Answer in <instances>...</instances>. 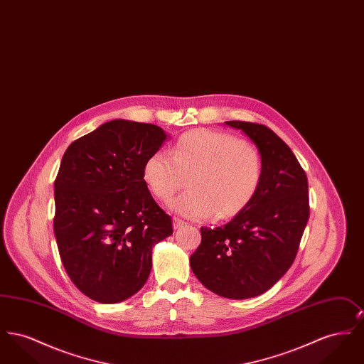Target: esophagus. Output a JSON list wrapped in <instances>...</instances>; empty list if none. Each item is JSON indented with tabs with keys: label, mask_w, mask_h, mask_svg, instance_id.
<instances>
[{
	"label": "esophagus",
	"mask_w": 364,
	"mask_h": 364,
	"mask_svg": "<svg viewBox=\"0 0 364 364\" xmlns=\"http://www.w3.org/2000/svg\"><path fill=\"white\" fill-rule=\"evenodd\" d=\"M186 223L183 221V220H180V218H177V217H174L173 218V228L174 229H178V228H181V226L184 225Z\"/></svg>",
	"instance_id": "1"
}]
</instances>
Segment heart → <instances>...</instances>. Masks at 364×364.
Instances as JSON below:
<instances>
[{
	"instance_id": "heart-1",
	"label": "heart",
	"mask_w": 364,
	"mask_h": 364,
	"mask_svg": "<svg viewBox=\"0 0 364 364\" xmlns=\"http://www.w3.org/2000/svg\"><path fill=\"white\" fill-rule=\"evenodd\" d=\"M188 177L190 191L169 203L191 220H225L250 205L259 188L258 150L226 132L195 129L176 140L171 153L156 150L146 159L143 178L159 200H169Z\"/></svg>"
}]
</instances>
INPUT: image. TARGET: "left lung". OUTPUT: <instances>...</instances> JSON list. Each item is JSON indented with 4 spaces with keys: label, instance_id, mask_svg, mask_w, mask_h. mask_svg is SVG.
Returning <instances> with one entry per match:
<instances>
[{
    "label": "left lung",
    "instance_id": "left-lung-1",
    "mask_svg": "<svg viewBox=\"0 0 364 364\" xmlns=\"http://www.w3.org/2000/svg\"><path fill=\"white\" fill-rule=\"evenodd\" d=\"M242 131L262 159L259 188L224 226L200 228L191 269L214 294L250 299L269 291L292 266L310 217L309 181L288 144L270 128L225 122Z\"/></svg>",
    "mask_w": 364,
    "mask_h": 364
}]
</instances>
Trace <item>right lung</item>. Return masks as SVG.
I'll return each mask as SVG.
<instances>
[{"label":"right lung","mask_w":364,"mask_h":364,"mask_svg":"<svg viewBox=\"0 0 364 364\" xmlns=\"http://www.w3.org/2000/svg\"><path fill=\"white\" fill-rule=\"evenodd\" d=\"M168 139L154 124L112 120L70 143L54 181V235L75 287L105 304L140 291L172 220L143 178Z\"/></svg>","instance_id":"right-lung-1"}]
</instances>
